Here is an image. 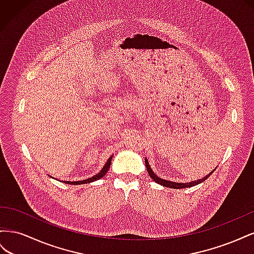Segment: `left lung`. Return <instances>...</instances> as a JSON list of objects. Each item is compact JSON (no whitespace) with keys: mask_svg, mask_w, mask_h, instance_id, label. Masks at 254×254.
<instances>
[{"mask_svg":"<svg viewBox=\"0 0 254 254\" xmlns=\"http://www.w3.org/2000/svg\"><path fill=\"white\" fill-rule=\"evenodd\" d=\"M145 165H146V170H147L148 175H149V177H150V178H151L152 180H155V182H157V183L161 184V186L166 187V188H171V189H184V188H190V187H194V186H196V184L201 183V182H203L205 179L209 178L210 175H212V173L214 172V171H213V172H212V173H210L209 175H206L205 177H203L202 179H199V180H197V181L189 182V183H177V182H172V181H168V180L161 179L160 177H158L155 173L152 172L151 167L149 166V163H148L147 159H145Z\"/></svg>","mask_w":254,"mask_h":254,"instance_id":"left-lung-1","label":"left lung"}]
</instances>
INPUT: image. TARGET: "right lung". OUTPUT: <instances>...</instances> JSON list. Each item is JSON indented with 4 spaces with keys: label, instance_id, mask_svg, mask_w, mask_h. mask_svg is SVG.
I'll list each match as a JSON object with an SVG mask.
<instances>
[{
    "label": "right lung",
    "instance_id": "1",
    "mask_svg": "<svg viewBox=\"0 0 254 254\" xmlns=\"http://www.w3.org/2000/svg\"><path fill=\"white\" fill-rule=\"evenodd\" d=\"M111 160H112V156L108 159V161H107L106 164L104 165V167L102 168V171L99 172L97 175L91 177V178L89 179H86V180H81V181H75V182H70V181H64V183H71V184H84V183H90V182H93L95 180H98L103 178V177L107 174V172H108V170L110 168V165H111Z\"/></svg>",
    "mask_w": 254,
    "mask_h": 254
}]
</instances>
